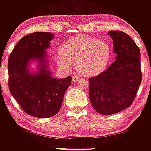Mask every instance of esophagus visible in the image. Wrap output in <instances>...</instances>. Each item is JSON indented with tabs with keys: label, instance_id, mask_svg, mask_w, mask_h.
<instances>
[{
	"label": "esophagus",
	"instance_id": "esophagus-1",
	"mask_svg": "<svg viewBox=\"0 0 151 151\" xmlns=\"http://www.w3.org/2000/svg\"><path fill=\"white\" fill-rule=\"evenodd\" d=\"M79 80V77H78L77 75H74L73 77H72V81H74V82H75V81H77Z\"/></svg>",
	"mask_w": 151,
	"mask_h": 151
}]
</instances>
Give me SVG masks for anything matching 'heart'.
<instances>
[{
  "label": "heart",
  "mask_w": 151,
  "mask_h": 151,
  "mask_svg": "<svg viewBox=\"0 0 151 151\" xmlns=\"http://www.w3.org/2000/svg\"><path fill=\"white\" fill-rule=\"evenodd\" d=\"M111 55L107 42L92 37H79L64 43L57 55L56 62L65 70L75 65L77 72L81 75L91 77L106 68Z\"/></svg>",
  "instance_id": "obj_1"
}]
</instances>
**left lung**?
<instances>
[{
    "label": "left lung",
    "instance_id": "8db88e82",
    "mask_svg": "<svg viewBox=\"0 0 151 151\" xmlns=\"http://www.w3.org/2000/svg\"><path fill=\"white\" fill-rule=\"evenodd\" d=\"M116 60L106 70L90 78L89 95L93 108L103 115L116 114L129 107L141 85V52L129 35L109 31Z\"/></svg>",
    "mask_w": 151,
    "mask_h": 151
}]
</instances>
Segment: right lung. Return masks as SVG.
I'll return each instance as SVG.
<instances>
[{
  "label": "right lung",
  "mask_w": 151,
  "mask_h": 151,
  "mask_svg": "<svg viewBox=\"0 0 151 151\" xmlns=\"http://www.w3.org/2000/svg\"><path fill=\"white\" fill-rule=\"evenodd\" d=\"M54 35L35 32L27 35L15 45L8 58V87L22 110L37 118H49L60 111L72 77L55 79L47 70L46 52ZM32 58L38 60L40 70L30 73L27 69Z\"/></svg>",
  "instance_id": "obj_1"
}]
</instances>
